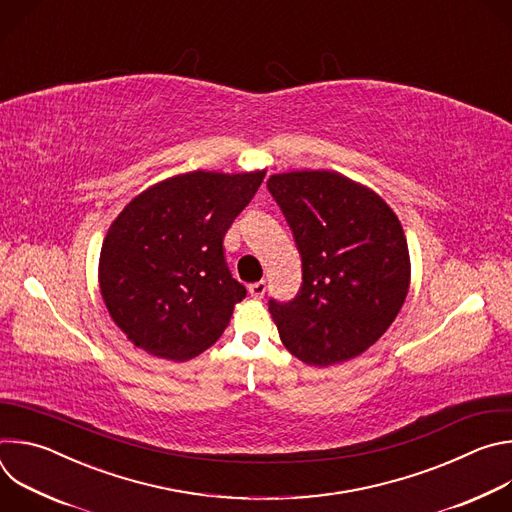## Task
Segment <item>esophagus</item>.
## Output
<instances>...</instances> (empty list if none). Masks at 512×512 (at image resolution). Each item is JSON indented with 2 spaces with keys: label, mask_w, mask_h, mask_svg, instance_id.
<instances>
[{
  "label": "esophagus",
  "mask_w": 512,
  "mask_h": 512,
  "mask_svg": "<svg viewBox=\"0 0 512 512\" xmlns=\"http://www.w3.org/2000/svg\"><path fill=\"white\" fill-rule=\"evenodd\" d=\"M265 289H267V285H265V281L261 279V281H255V283L249 285V294L259 300V298L265 296Z\"/></svg>",
  "instance_id": "esophagus-1"
}]
</instances>
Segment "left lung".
Returning <instances> with one entry per match:
<instances>
[{
    "instance_id": "1",
    "label": "left lung",
    "mask_w": 512,
    "mask_h": 512,
    "mask_svg": "<svg viewBox=\"0 0 512 512\" xmlns=\"http://www.w3.org/2000/svg\"><path fill=\"white\" fill-rule=\"evenodd\" d=\"M267 188L302 257L298 296L269 300L281 342L314 367L362 354L393 324L409 291V249L397 214L338 172L275 174Z\"/></svg>"
}]
</instances>
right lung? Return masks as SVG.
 <instances>
[{
  "instance_id": "right-lung-1",
  "label": "right lung",
  "mask_w": 512,
  "mask_h": 512,
  "mask_svg": "<svg viewBox=\"0 0 512 512\" xmlns=\"http://www.w3.org/2000/svg\"><path fill=\"white\" fill-rule=\"evenodd\" d=\"M265 172H188L135 196L101 247L99 285L127 338L168 360L212 346L247 289L233 279L223 239Z\"/></svg>"
}]
</instances>
